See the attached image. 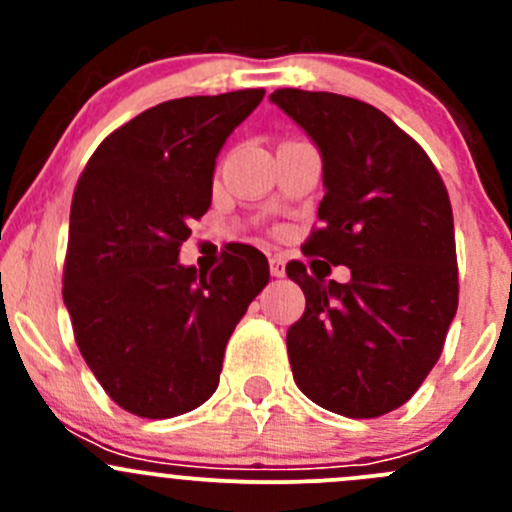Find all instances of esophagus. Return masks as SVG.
<instances>
[{"label":"esophagus","mask_w":512,"mask_h":512,"mask_svg":"<svg viewBox=\"0 0 512 512\" xmlns=\"http://www.w3.org/2000/svg\"><path fill=\"white\" fill-rule=\"evenodd\" d=\"M270 272H272V277H285L287 275V262L282 260V257H272Z\"/></svg>","instance_id":"1"}]
</instances>
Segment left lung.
I'll use <instances>...</instances> for the list:
<instances>
[{
	"label": "left lung",
	"instance_id": "obj_1",
	"mask_svg": "<svg viewBox=\"0 0 512 512\" xmlns=\"http://www.w3.org/2000/svg\"><path fill=\"white\" fill-rule=\"evenodd\" d=\"M270 101L322 156V227L304 250L352 270L342 285L287 265L307 299L287 332L294 381L334 414L384 416L416 394L456 317L446 185L414 138L369 103L299 89H277Z\"/></svg>",
	"mask_w": 512,
	"mask_h": 512
}]
</instances>
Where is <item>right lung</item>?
<instances>
[{"mask_svg":"<svg viewBox=\"0 0 512 512\" xmlns=\"http://www.w3.org/2000/svg\"><path fill=\"white\" fill-rule=\"evenodd\" d=\"M265 91L158 103L86 163L69 220L64 304L79 352L121 409L173 418L218 389L232 329L270 282L260 250L232 245L213 272L178 262L208 213L215 158Z\"/></svg>","mask_w":512,"mask_h":512,"instance_id":"1","label":"right lung"}]
</instances>
